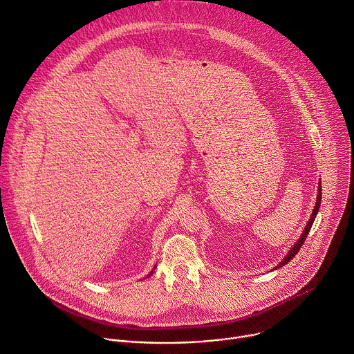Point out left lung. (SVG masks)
Returning a JSON list of instances; mask_svg holds the SVG:
<instances>
[{
	"instance_id": "obj_1",
	"label": "left lung",
	"mask_w": 354,
	"mask_h": 354,
	"mask_svg": "<svg viewBox=\"0 0 354 354\" xmlns=\"http://www.w3.org/2000/svg\"><path fill=\"white\" fill-rule=\"evenodd\" d=\"M320 200H322V184H319V192H317L316 205H315V209H313V212H312V215H310V220H309V223H308V225H306V228H305L304 234L301 235V238H299V241H297V242L295 243V245L292 247V250H290V251H289V254L285 257V259L279 263V266L286 265L292 258H295V255L299 252V250L302 248L304 242H305V239H306V236H308V234H309V231H310V228H312V225H313V221H315V218H316V215H317V212H319V208H320ZM279 266H277V268H279Z\"/></svg>"
}]
</instances>
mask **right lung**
Wrapping results in <instances>:
<instances>
[{
  "mask_svg": "<svg viewBox=\"0 0 354 354\" xmlns=\"http://www.w3.org/2000/svg\"><path fill=\"white\" fill-rule=\"evenodd\" d=\"M151 274H153V272H151ZM151 274H150V275H151ZM150 275H149V277H150Z\"/></svg>",
  "mask_w": 354,
  "mask_h": 354,
  "instance_id": "obj_1",
  "label": "right lung"
}]
</instances>
